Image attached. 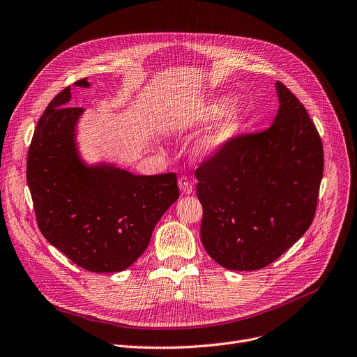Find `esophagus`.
<instances>
[{
	"mask_svg": "<svg viewBox=\"0 0 357 357\" xmlns=\"http://www.w3.org/2000/svg\"><path fill=\"white\" fill-rule=\"evenodd\" d=\"M178 188H180L181 195H192V192H193V184L185 176H181L178 178Z\"/></svg>",
	"mask_w": 357,
	"mask_h": 357,
	"instance_id": "obj_1",
	"label": "esophagus"
}]
</instances>
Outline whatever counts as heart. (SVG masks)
Here are the masks:
<instances>
[{
    "label": "heart",
    "instance_id": "heart-1",
    "mask_svg": "<svg viewBox=\"0 0 357 357\" xmlns=\"http://www.w3.org/2000/svg\"><path fill=\"white\" fill-rule=\"evenodd\" d=\"M229 109V100L218 97L206 101L196 112V119L202 122H212L224 116ZM244 116L240 110L232 109L212 130L200 137L193 146L195 154L200 158H212L222 152L236 137L243 128Z\"/></svg>",
    "mask_w": 357,
    "mask_h": 357
}]
</instances>
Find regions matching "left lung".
<instances>
[{
  "instance_id": "left-lung-1",
  "label": "left lung",
  "mask_w": 357,
  "mask_h": 357,
  "mask_svg": "<svg viewBox=\"0 0 357 357\" xmlns=\"http://www.w3.org/2000/svg\"><path fill=\"white\" fill-rule=\"evenodd\" d=\"M266 130L236 137L196 169L202 244L229 270L268 266L311 227L324 169L321 138L301 101L276 82Z\"/></svg>"
}]
</instances>
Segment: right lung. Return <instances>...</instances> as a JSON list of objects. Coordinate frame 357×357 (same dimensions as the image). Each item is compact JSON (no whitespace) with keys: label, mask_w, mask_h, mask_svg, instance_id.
<instances>
[{"label":"right lung","mask_w":357,"mask_h":357,"mask_svg":"<svg viewBox=\"0 0 357 357\" xmlns=\"http://www.w3.org/2000/svg\"><path fill=\"white\" fill-rule=\"evenodd\" d=\"M75 87L89 89L82 78ZM63 89L39 119L27 157V184L45 238L77 266L96 273L122 271L146 250L152 231L178 199L174 173L135 176L113 164L84 162L77 125Z\"/></svg>","instance_id":"obj_1"}]
</instances>
